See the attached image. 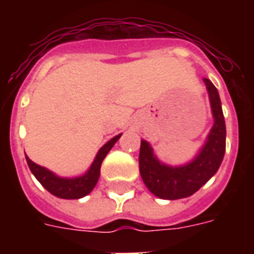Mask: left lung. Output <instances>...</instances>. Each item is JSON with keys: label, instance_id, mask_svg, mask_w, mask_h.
I'll use <instances>...</instances> for the list:
<instances>
[{"label": "left lung", "instance_id": "1", "mask_svg": "<svg viewBox=\"0 0 254 254\" xmlns=\"http://www.w3.org/2000/svg\"><path fill=\"white\" fill-rule=\"evenodd\" d=\"M203 81L208 89L215 124L207 142L192 162L181 167L165 166L155 158L150 145L143 139L141 141L139 173L147 189L161 199L175 200L191 196L212 178L224 157L225 121L219 92L209 79L204 77Z\"/></svg>", "mask_w": 254, "mask_h": 254}]
</instances>
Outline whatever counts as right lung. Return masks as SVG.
Listing matches in <instances>:
<instances>
[{
  "mask_svg": "<svg viewBox=\"0 0 254 254\" xmlns=\"http://www.w3.org/2000/svg\"><path fill=\"white\" fill-rule=\"evenodd\" d=\"M120 137H121V134L116 135L100 149L97 155H96L95 161L92 163V166L89 167V170L83 177L71 178V179L57 177L55 174H53L45 167L34 163L29 157H26V161H27V165H29L31 173L34 174V177L37 178L39 183L49 192H51L58 197H62V199H80V197L88 195L93 190V187L99 181L101 163H103L104 158L107 157L109 150L117 142V139Z\"/></svg>",
  "mask_w": 254,
  "mask_h": 254,
  "instance_id": "add662e5",
  "label": "right lung"
}]
</instances>
